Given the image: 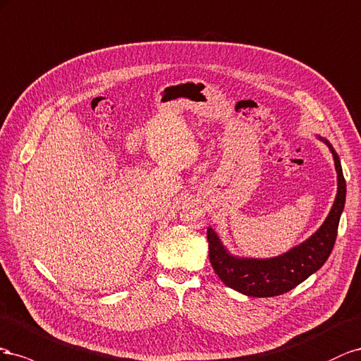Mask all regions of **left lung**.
<instances>
[{"mask_svg": "<svg viewBox=\"0 0 361 361\" xmlns=\"http://www.w3.org/2000/svg\"><path fill=\"white\" fill-rule=\"evenodd\" d=\"M319 139L324 140L331 149L337 171V195L325 222L305 242L283 255L274 257V259L234 257L224 248L213 228H207L210 263L216 275L221 278L225 286L248 296H278L295 289L298 284H301L312 274L321 269L326 262L334 248L338 221H341V214L345 209L346 181L337 152L329 145L328 140L322 137Z\"/></svg>", "mask_w": 361, "mask_h": 361, "instance_id": "obj_1", "label": "left lung"}]
</instances>
